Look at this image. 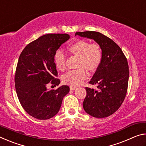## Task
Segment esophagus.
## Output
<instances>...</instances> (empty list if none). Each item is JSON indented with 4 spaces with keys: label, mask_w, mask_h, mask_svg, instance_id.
<instances>
[{
    "label": "esophagus",
    "mask_w": 146,
    "mask_h": 146,
    "mask_svg": "<svg viewBox=\"0 0 146 146\" xmlns=\"http://www.w3.org/2000/svg\"><path fill=\"white\" fill-rule=\"evenodd\" d=\"M70 88L71 90H75L76 89V87H75V86H70Z\"/></svg>",
    "instance_id": "1"
}]
</instances>
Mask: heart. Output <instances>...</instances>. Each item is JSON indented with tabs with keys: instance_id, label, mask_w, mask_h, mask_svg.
<instances>
[{
	"instance_id": "1",
	"label": "heart",
	"mask_w": 146,
	"mask_h": 146,
	"mask_svg": "<svg viewBox=\"0 0 146 146\" xmlns=\"http://www.w3.org/2000/svg\"><path fill=\"white\" fill-rule=\"evenodd\" d=\"M73 55L78 57L77 66L79 69L70 71L62 76V82L71 86L80 85L88 76L90 71H95L99 67L102 60V51L98 43H90L84 40H78L68 47ZM67 56L65 53L58 49L55 55V63L59 70L66 68Z\"/></svg>"
}]
</instances>
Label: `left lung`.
<instances>
[{"label":"left lung","instance_id":"1","mask_svg":"<svg viewBox=\"0 0 146 146\" xmlns=\"http://www.w3.org/2000/svg\"><path fill=\"white\" fill-rule=\"evenodd\" d=\"M76 35L93 39L102 51L100 65L89 82L97 85L98 90L86 88L84 110L93 117H109L118 110L126 95L129 75L127 58L114 41L99 32H76Z\"/></svg>","mask_w":146,"mask_h":146}]
</instances>
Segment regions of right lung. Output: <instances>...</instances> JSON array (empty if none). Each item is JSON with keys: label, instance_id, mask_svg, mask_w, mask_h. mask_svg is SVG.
Segmentation results:
<instances>
[{"label": "right lung", "instance_id": "right-lung-1", "mask_svg": "<svg viewBox=\"0 0 146 146\" xmlns=\"http://www.w3.org/2000/svg\"><path fill=\"white\" fill-rule=\"evenodd\" d=\"M70 37L66 33L44 35L28 44L20 55L15 75L17 97L24 110L38 120L49 119L57 114L63 98L70 91L68 86L47 89L49 84H60L56 78L55 55Z\"/></svg>", "mask_w": 146, "mask_h": 146}]
</instances>
